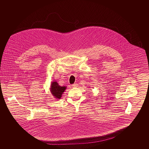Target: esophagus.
Returning a JSON list of instances; mask_svg holds the SVG:
<instances>
[{
  "label": "esophagus",
  "mask_w": 149,
  "mask_h": 149,
  "mask_svg": "<svg viewBox=\"0 0 149 149\" xmlns=\"http://www.w3.org/2000/svg\"><path fill=\"white\" fill-rule=\"evenodd\" d=\"M72 87H77V86H78V85H77V84H72Z\"/></svg>",
  "instance_id": "obj_1"
}]
</instances>
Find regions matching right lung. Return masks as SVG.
Wrapping results in <instances>:
<instances>
[{"label": "right lung", "mask_w": 149, "mask_h": 149, "mask_svg": "<svg viewBox=\"0 0 149 149\" xmlns=\"http://www.w3.org/2000/svg\"><path fill=\"white\" fill-rule=\"evenodd\" d=\"M50 85V92L56 99L61 98L64 92L67 89L66 86H60L56 81H52Z\"/></svg>", "instance_id": "add662e5"}]
</instances>
